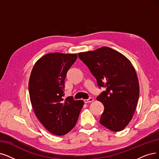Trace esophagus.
<instances>
[{
  "mask_svg": "<svg viewBox=\"0 0 159 159\" xmlns=\"http://www.w3.org/2000/svg\"><path fill=\"white\" fill-rule=\"evenodd\" d=\"M94 100V99H93V98H92V97H90L89 98H88V99H85V100H84V102L85 103H88V102H92Z\"/></svg>",
  "mask_w": 159,
  "mask_h": 159,
  "instance_id": "esophagus-1",
  "label": "esophagus"
}]
</instances>
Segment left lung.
<instances>
[{
  "label": "left lung",
  "mask_w": 159,
  "mask_h": 159,
  "mask_svg": "<svg viewBox=\"0 0 159 159\" xmlns=\"http://www.w3.org/2000/svg\"><path fill=\"white\" fill-rule=\"evenodd\" d=\"M79 58L106 90L97 97L104 106L100 123L114 132L123 130L131 120L139 98L137 74L130 61L108 47L78 53Z\"/></svg>",
  "instance_id": "1"
}]
</instances>
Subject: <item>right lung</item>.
Listing matches in <instances>:
<instances>
[{
  "mask_svg": "<svg viewBox=\"0 0 159 159\" xmlns=\"http://www.w3.org/2000/svg\"><path fill=\"white\" fill-rule=\"evenodd\" d=\"M77 57L76 54H46L36 61L29 78V96L35 115L57 136L65 135L74 127L84 104L73 97L63 98L66 73Z\"/></svg>",
  "mask_w": 159,
  "mask_h": 159,
  "instance_id": "1",
  "label": "right lung"
}]
</instances>
